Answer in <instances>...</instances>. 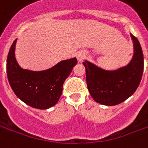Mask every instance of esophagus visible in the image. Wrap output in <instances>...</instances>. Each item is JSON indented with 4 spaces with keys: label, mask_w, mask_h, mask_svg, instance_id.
Masks as SVG:
<instances>
[{
    "label": "esophagus",
    "mask_w": 148,
    "mask_h": 148,
    "mask_svg": "<svg viewBox=\"0 0 148 148\" xmlns=\"http://www.w3.org/2000/svg\"><path fill=\"white\" fill-rule=\"evenodd\" d=\"M85 58V53L84 52H79L77 53V60L81 62V61H82Z\"/></svg>",
    "instance_id": "1"
}]
</instances>
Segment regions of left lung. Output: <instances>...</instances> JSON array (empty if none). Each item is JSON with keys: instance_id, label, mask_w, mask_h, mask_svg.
<instances>
[{"instance_id": "8db88e82", "label": "left lung", "mask_w": 148, "mask_h": 148, "mask_svg": "<svg viewBox=\"0 0 148 148\" xmlns=\"http://www.w3.org/2000/svg\"><path fill=\"white\" fill-rule=\"evenodd\" d=\"M134 54L131 62L116 71H105L88 61L83 62L91 96L100 104H119L135 92L144 72V55L140 44L131 34Z\"/></svg>"}]
</instances>
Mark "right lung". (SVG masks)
<instances>
[{"label": "right lung", "instance_id": "add662e5", "mask_svg": "<svg viewBox=\"0 0 148 148\" xmlns=\"http://www.w3.org/2000/svg\"><path fill=\"white\" fill-rule=\"evenodd\" d=\"M16 40L10 48L7 58V76L13 92L22 101L34 108L48 109L54 106L62 95L65 80L77 64V59L63 60L46 71L23 70L15 57Z\"/></svg>", "mask_w": 148, "mask_h": 148}]
</instances>
